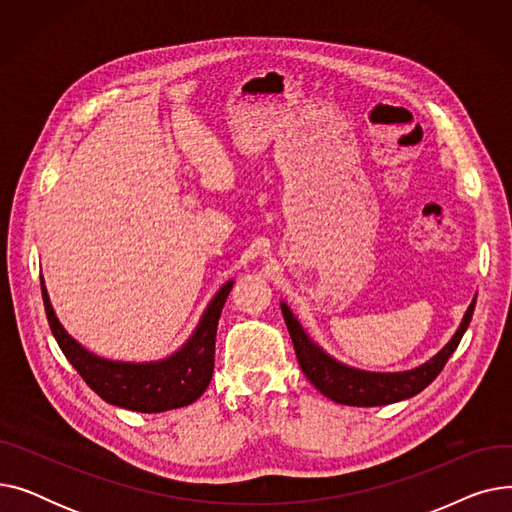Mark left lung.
Masks as SVG:
<instances>
[{
	"mask_svg": "<svg viewBox=\"0 0 512 512\" xmlns=\"http://www.w3.org/2000/svg\"><path fill=\"white\" fill-rule=\"evenodd\" d=\"M475 301L469 305L459 330L454 332L450 342L442 348L438 355H434L427 363L407 369V371H394V373H380V371H365L357 367H348L334 357H330L324 348L317 346L307 332L301 328L299 319L292 315L286 303H280L282 315L286 321V328L290 332L294 351H297L299 365L307 380L324 396L332 398L338 405L348 407H382L390 402H398L419 394L423 388L432 384L438 373L444 369L450 355L456 351L463 334L469 328V321L473 317Z\"/></svg>",
	"mask_w": 512,
	"mask_h": 512,
	"instance_id": "obj_1",
	"label": "left lung"
}]
</instances>
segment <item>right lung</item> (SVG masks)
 Wrapping results in <instances>:
<instances>
[{
    "instance_id": "add662e5",
    "label": "right lung",
    "mask_w": 512,
    "mask_h": 512,
    "mask_svg": "<svg viewBox=\"0 0 512 512\" xmlns=\"http://www.w3.org/2000/svg\"><path fill=\"white\" fill-rule=\"evenodd\" d=\"M228 280L209 301L199 326L174 355L151 363L110 361L89 353L60 324L41 280L43 305L53 338L87 386L110 405L137 413H164L195 402L209 386L215 361V332L232 290Z\"/></svg>"
}]
</instances>
